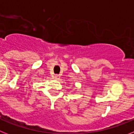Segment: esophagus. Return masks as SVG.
<instances>
[{"instance_id":"esophagus-1","label":"esophagus","mask_w":134,"mask_h":134,"mask_svg":"<svg viewBox=\"0 0 134 134\" xmlns=\"http://www.w3.org/2000/svg\"><path fill=\"white\" fill-rule=\"evenodd\" d=\"M54 79H56V80H58L60 78V76L59 75H54Z\"/></svg>"}]
</instances>
